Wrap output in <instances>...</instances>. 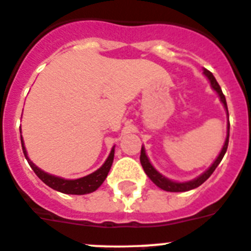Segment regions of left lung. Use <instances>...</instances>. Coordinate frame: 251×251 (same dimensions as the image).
Returning a JSON list of instances; mask_svg holds the SVG:
<instances>
[{
  "label": "left lung",
  "instance_id": "obj_1",
  "mask_svg": "<svg viewBox=\"0 0 251 251\" xmlns=\"http://www.w3.org/2000/svg\"><path fill=\"white\" fill-rule=\"evenodd\" d=\"M203 74H205V76L207 77L208 81H210V84H211L212 89H214L215 92L217 93V95H219V98H220L221 103H223L224 108H225V110H226V115H227V118H229L227 104H226L225 95L223 94V90H221L220 85L217 84L215 76L211 74V73L208 72V70L203 69ZM229 132H230V123L227 122V134H226L225 143H224L223 148H221V152L219 153V156L216 157V159L214 161V163H212V165L210 166V167H208L207 170L203 172V174H201L200 176L196 177V178H194V179H191V181H186V182H177V181H172V179L167 178L166 176H163L162 174H159L158 171L153 167V165L151 163L150 158H148L147 154H146V150L143 146H142L141 157H139V159H141V165H142V167H143V170H145L146 175H147V176L151 178V181H152V182L154 183L156 186H158L159 188H162V190H165V191H168V192L190 191V190H194V188H196V187H199V186L202 185L206 179L211 176L212 172L215 171V168L219 166V163L221 162V159L224 158V156H225V153H226V150H227V145H229Z\"/></svg>",
  "mask_w": 251,
  "mask_h": 251
}]
</instances>
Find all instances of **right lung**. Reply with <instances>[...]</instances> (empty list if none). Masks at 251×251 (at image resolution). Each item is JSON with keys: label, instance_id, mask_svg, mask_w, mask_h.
<instances>
[{"label": "right lung", "instance_id": "obj_1", "mask_svg": "<svg viewBox=\"0 0 251 251\" xmlns=\"http://www.w3.org/2000/svg\"><path fill=\"white\" fill-rule=\"evenodd\" d=\"M20 132H21V129H20ZM21 145L22 151H24V154H25L26 159H27L28 165H30V167L34 170L36 176L39 177L45 185H48L49 187L52 188V190H56V191L68 195H85L90 194V192H94L95 190H98V188L100 187L101 183L104 182V179L106 178L108 174H109L110 167H112L113 165V159H114V147H113L109 153V156L106 158V161L103 163V166H101L100 168H98L95 172L88 175V176L81 177V178L65 179L61 178V177L48 174V172H45V171H43L41 168L37 167L34 162L28 158L27 151H26L25 148V143H24L22 137Z\"/></svg>", "mask_w": 251, "mask_h": 251}]
</instances>
